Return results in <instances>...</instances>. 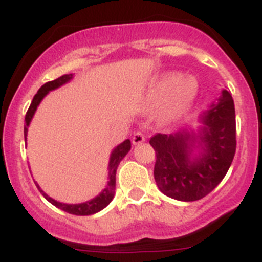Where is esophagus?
Segmentation results:
<instances>
[{
  "instance_id": "esophagus-1",
  "label": "esophagus",
  "mask_w": 262,
  "mask_h": 262,
  "mask_svg": "<svg viewBox=\"0 0 262 262\" xmlns=\"http://www.w3.org/2000/svg\"><path fill=\"white\" fill-rule=\"evenodd\" d=\"M132 141H133L134 145H140V143L145 142V136H143V133H141V132H136Z\"/></svg>"
}]
</instances>
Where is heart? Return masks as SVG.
<instances>
[{"label": "heart", "mask_w": 262, "mask_h": 262, "mask_svg": "<svg viewBox=\"0 0 262 262\" xmlns=\"http://www.w3.org/2000/svg\"><path fill=\"white\" fill-rule=\"evenodd\" d=\"M199 93V82L193 77L179 75L176 73H166L155 79L145 95L148 105L160 107V116L164 120H173L185 114L192 105Z\"/></svg>", "instance_id": "heart-1"}]
</instances>
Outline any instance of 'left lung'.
Returning <instances> with one entry per match:
<instances>
[{"label":"left lung","mask_w":262,"mask_h":262,"mask_svg":"<svg viewBox=\"0 0 262 262\" xmlns=\"http://www.w3.org/2000/svg\"><path fill=\"white\" fill-rule=\"evenodd\" d=\"M197 132L183 129L150 138L160 192L178 201L204 199L227 173L236 150L234 99L223 90L200 116Z\"/></svg>","instance_id":"1"}]
</instances>
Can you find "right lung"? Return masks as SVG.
Listing matches in <instances>:
<instances>
[{
    "mask_svg": "<svg viewBox=\"0 0 262 262\" xmlns=\"http://www.w3.org/2000/svg\"><path fill=\"white\" fill-rule=\"evenodd\" d=\"M73 74H65L60 78L55 79V81H51V82H47L46 84L40 87L39 91H37L36 95L34 96L32 99L31 105L28 108L27 114H26L25 117V121H26V125H25V141L27 140V132H28V126H30V122H31L32 117H34L35 112H36L37 107H39L40 102L46 98L47 94L52 90H56L58 87H61L62 84L68 83L69 81H72ZM132 147V143L130 140H125L122 143H120L119 146L112 150L111 152V157H110V163H108V183H107V187L102 190V192L99 193L96 195L95 199L90 200V201H86V202H82V204H63V202H58L56 200H53L52 197H49L47 193H44V190L39 187V184L35 181L36 184L37 189L40 190V193L46 197L47 201L51 202L52 205H55L56 207L61 209V210L67 211L69 214H74V215H91V214H95L98 211L103 210L111 201L114 199L115 195V188H116V169L117 166L120 164L124 157L129 152Z\"/></svg>",
    "mask_w": 262,
    "mask_h": 262,
    "instance_id": "obj_1",
    "label": "right lung"
}]
</instances>
